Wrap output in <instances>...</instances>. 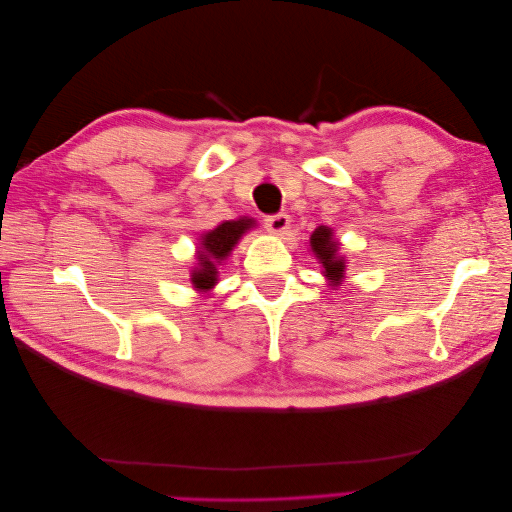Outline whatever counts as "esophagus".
I'll return each instance as SVG.
<instances>
[{
	"label": "esophagus",
	"mask_w": 512,
	"mask_h": 512,
	"mask_svg": "<svg viewBox=\"0 0 512 512\" xmlns=\"http://www.w3.org/2000/svg\"><path fill=\"white\" fill-rule=\"evenodd\" d=\"M265 226H267L271 235L282 237L284 232L290 228V218L286 213H275V215H269V218H265Z\"/></svg>",
	"instance_id": "obj_1"
}]
</instances>
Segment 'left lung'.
I'll return each instance as SVG.
<instances>
[{
    "label": "left lung",
    "instance_id": "1",
    "mask_svg": "<svg viewBox=\"0 0 512 512\" xmlns=\"http://www.w3.org/2000/svg\"><path fill=\"white\" fill-rule=\"evenodd\" d=\"M309 245H312V252L320 260L322 273L327 275V280H331V286H337L344 280V269L346 262L339 256V243L333 237V230L327 226H318L312 237H309Z\"/></svg>",
    "mask_w": 512,
    "mask_h": 512
}]
</instances>
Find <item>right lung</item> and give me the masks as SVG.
<instances>
[{
	"label": "right lung",
	"instance_id": "right-lung-1",
	"mask_svg": "<svg viewBox=\"0 0 512 512\" xmlns=\"http://www.w3.org/2000/svg\"><path fill=\"white\" fill-rule=\"evenodd\" d=\"M252 226H254L252 218H239V220L224 222L218 228L205 232L203 239H200L198 262H196L198 267L192 273L194 288L211 290L215 284H218V267L215 265L232 252V247L239 243L243 232H247Z\"/></svg>",
	"mask_w": 512,
	"mask_h": 512
}]
</instances>
